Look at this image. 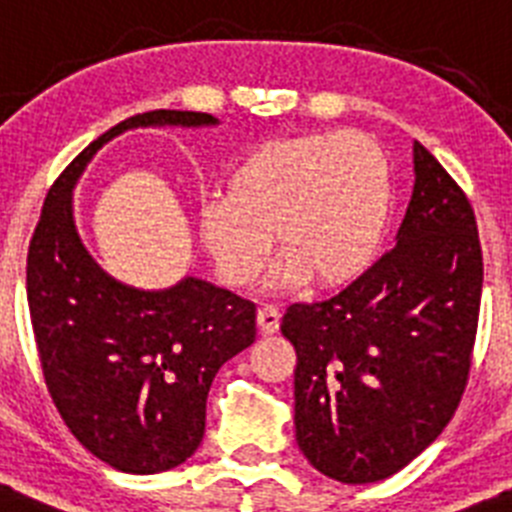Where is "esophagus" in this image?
Returning <instances> with one entry per match:
<instances>
[{
  "label": "esophagus",
  "mask_w": 512,
  "mask_h": 512,
  "mask_svg": "<svg viewBox=\"0 0 512 512\" xmlns=\"http://www.w3.org/2000/svg\"><path fill=\"white\" fill-rule=\"evenodd\" d=\"M278 325H281V312H278L276 307L265 304V307L257 309V328H260L263 336H273L278 330Z\"/></svg>",
  "instance_id": "esophagus-1"
}]
</instances>
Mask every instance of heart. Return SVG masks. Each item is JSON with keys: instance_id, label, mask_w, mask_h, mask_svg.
I'll return each instance as SVG.
<instances>
[{"instance_id": "heart-1", "label": "heart", "mask_w": 512, "mask_h": 512, "mask_svg": "<svg viewBox=\"0 0 512 512\" xmlns=\"http://www.w3.org/2000/svg\"><path fill=\"white\" fill-rule=\"evenodd\" d=\"M393 213L385 150L351 132H307L252 148L223 179V197L197 210V236L234 289L268 265L276 236L278 286L343 289L380 255Z\"/></svg>"}]
</instances>
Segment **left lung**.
Here are the masks:
<instances>
[{
	"instance_id": "1",
	"label": "left lung",
	"mask_w": 512,
	"mask_h": 512,
	"mask_svg": "<svg viewBox=\"0 0 512 512\" xmlns=\"http://www.w3.org/2000/svg\"><path fill=\"white\" fill-rule=\"evenodd\" d=\"M414 195L393 252L325 302L291 304L296 442L343 484L388 479L437 440L471 367L482 244L463 190L414 143Z\"/></svg>"
}]
</instances>
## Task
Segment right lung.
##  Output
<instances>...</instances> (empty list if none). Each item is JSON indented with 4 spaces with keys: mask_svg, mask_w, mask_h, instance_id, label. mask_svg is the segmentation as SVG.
<instances>
[{
    "mask_svg": "<svg viewBox=\"0 0 512 512\" xmlns=\"http://www.w3.org/2000/svg\"><path fill=\"white\" fill-rule=\"evenodd\" d=\"M216 124L169 109L119 122L54 182L30 239L28 307L46 388L80 445L124 474H161L195 453L210 382L255 341V304L195 276L156 291L117 281L77 234L72 192L122 132Z\"/></svg>",
    "mask_w": 512,
    "mask_h": 512,
    "instance_id": "add662e5",
    "label": "right lung"
}]
</instances>
